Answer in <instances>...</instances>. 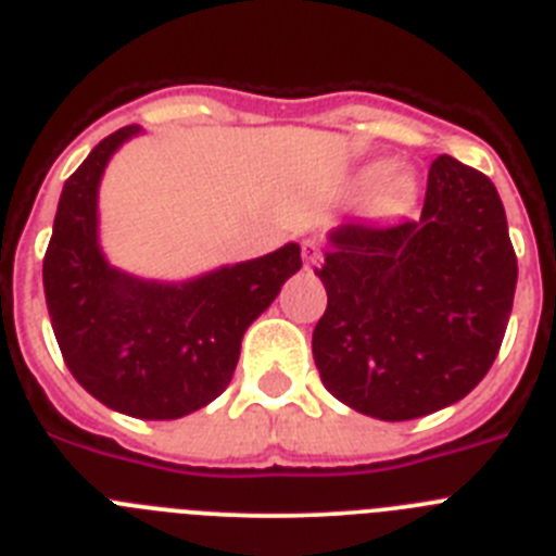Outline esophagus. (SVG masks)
Segmentation results:
<instances>
[{"mask_svg":"<svg viewBox=\"0 0 556 556\" xmlns=\"http://www.w3.org/2000/svg\"><path fill=\"white\" fill-rule=\"evenodd\" d=\"M301 250H303V262H306V264H320L323 262V244H320V239H314V236H308V239H303Z\"/></svg>","mask_w":556,"mask_h":556,"instance_id":"1","label":"esophagus"}]
</instances>
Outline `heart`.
<instances>
[{
  "label": "heart",
  "instance_id": "b5f03b06",
  "mask_svg": "<svg viewBox=\"0 0 556 556\" xmlns=\"http://www.w3.org/2000/svg\"><path fill=\"white\" fill-rule=\"evenodd\" d=\"M378 175H381V166H370L365 178L370 180L378 178ZM412 198H415V178L409 172L397 169L387 172L384 178L378 180L376 191H372V205L381 214H397V211H404L412 203Z\"/></svg>",
  "mask_w": 556,
  "mask_h": 556
}]
</instances>
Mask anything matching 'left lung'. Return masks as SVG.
<instances>
[{
	"label": "left lung",
	"mask_w": 556,
	"mask_h": 556,
	"mask_svg": "<svg viewBox=\"0 0 556 556\" xmlns=\"http://www.w3.org/2000/svg\"><path fill=\"white\" fill-rule=\"evenodd\" d=\"M320 275L312 353L337 401L378 420L456 404L488 376L513 312L518 258L488 175L440 155L424 214L345 223Z\"/></svg>",
	"instance_id": "1"
}]
</instances>
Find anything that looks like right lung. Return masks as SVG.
I'll return each instance as SVG.
<instances>
[{"label":"right lung","instance_id":"right-lung-1","mask_svg":"<svg viewBox=\"0 0 556 556\" xmlns=\"http://www.w3.org/2000/svg\"><path fill=\"white\" fill-rule=\"evenodd\" d=\"M139 130L111 132L63 184L43 294L63 362L83 390L122 415L175 420L230 384L244 331L303 262L289 242L186 283L113 269L97 242V189L113 152Z\"/></svg>","mask_w":556,"mask_h":556}]
</instances>
